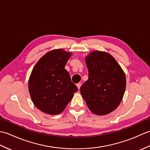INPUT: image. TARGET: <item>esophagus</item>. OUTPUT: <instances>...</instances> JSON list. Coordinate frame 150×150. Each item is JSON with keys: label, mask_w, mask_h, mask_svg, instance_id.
I'll return each mask as SVG.
<instances>
[{"label": "esophagus", "mask_w": 150, "mask_h": 150, "mask_svg": "<svg viewBox=\"0 0 150 150\" xmlns=\"http://www.w3.org/2000/svg\"><path fill=\"white\" fill-rule=\"evenodd\" d=\"M77 86L78 89L79 90V89H80V88H81V83H80V82H79V83H78L77 84Z\"/></svg>", "instance_id": "1"}]
</instances>
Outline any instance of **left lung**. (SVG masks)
Returning <instances> with one entry per match:
<instances>
[{"mask_svg":"<svg viewBox=\"0 0 150 150\" xmlns=\"http://www.w3.org/2000/svg\"><path fill=\"white\" fill-rule=\"evenodd\" d=\"M89 78L81 87L82 97L92 113L104 115L119 106L126 90L125 73L107 52L93 51L85 58Z\"/></svg>","mask_w":150,"mask_h":150,"instance_id":"8db88e82","label":"left lung"}]
</instances>
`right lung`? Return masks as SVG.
Listing matches in <instances>:
<instances>
[{"instance_id":"right-lung-1","label":"right lung","mask_w":150,"mask_h":150,"mask_svg":"<svg viewBox=\"0 0 150 150\" xmlns=\"http://www.w3.org/2000/svg\"><path fill=\"white\" fill-rule=\"evenodd\" d=\"M71 55L62 49L50 51L31 71L28 83L30 96L35 106L44 113L54 115L62 112L78 90L64 69Z\"/></svg>"}]
</instances>
